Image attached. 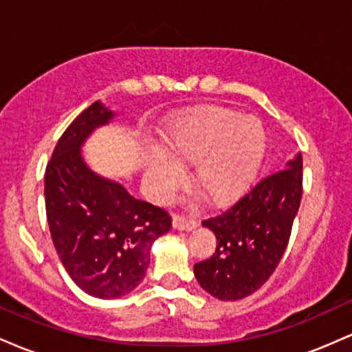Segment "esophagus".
<instances>
[{
    "mask_svg": "<svg viewBox=\"0 0 352 352\" xmlns=\"http://www.w3.org/2000/svg\"><path fill=\"white\" fill-rule=\"evenodd\" d=\"M173 228L179 230V232H190L199 225V221L195 218H190V217H184V215H175L172 220Z\"/></svg>",
    "mask_w": 352,
    "mask_h": 352,
    "instance_id": "esophagus-1",
    "label": "esophagus"
}]
</instances>
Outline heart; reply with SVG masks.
I'll return each mask as SVG.
<instances>
[{
    "label": "heart",
    "instance_id": "1",
    "mask_svg": "<svg viewBox=\"0 0 352 352\" xmlns=\"http://www.w3.org/2000/svg\"><path fill=\"white\" fill-rule=\"evenodd\" d=\"M167 155L153 151L147 182L165 199L184 179L179 164H193L192 182L208 204L228 205L248 188L263 162L266 134L253 116L235 109L201 107L179 117L164 135Z\"/></svg>",
    "mask_w": 352,
    "mask_h": 352
}]
</instances>
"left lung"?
Wrapping results in <instances>:
<instances>
[{"instance_id": "left-lung-1", "label": "left lung", "mask_w": 352, "mask_h": 352, "mask_svg": "<svg viewBox=\"0 0 352 352\" xmlns=\"http://www.w3.org/2000/svg\"><path fill=\"white\" fill-rule=\"evenodd\" d=\"M302 193V157L258 182L232 208L205 220L217 250L193 266L201 288L221 301L243 300L272 276L288 246Z\"/></svg>"}]
</instances>
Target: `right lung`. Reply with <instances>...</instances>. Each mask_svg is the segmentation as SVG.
<instances>
[{"label": "right lung", "instance_id": "right-lung-1", "mask_svg": "<svg viewBox=\"0 0 352 352\" xmlns=\"http://www.w3.org/2000/svg\"><path fill=\"white\" fill-rule=\"evenodd\" d=\"M116 114L100 100L72 120L44 175L47 225L71 280L100 300L134 292L151 265L153 241L172 228L165 210L137 200L119 182L94 172L82 147Z\"/></svg>", "mask_w": 352, "mask_h": 352}]
</instances>
